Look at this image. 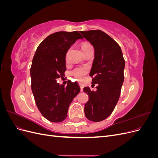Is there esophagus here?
I'll return each mask as SVG.
<instances>
[{
    "label": "esophagus",
    "instance_id": "esophagus-1",
    "mask_svg": "<svg viewBox=\"0 0 158 158\" xmlns=\"http://www.w3.org/2000/svg\"><path fill=\"white\" fill-rule=\"evenodd\" d=\"M79 85H80V91L81 92H82L83 91V85H82V84H79Z\"/></svg>",
    "mask_w": 158,
    "mask_h": 158
}]
</instances>
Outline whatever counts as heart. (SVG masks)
Here are the masks:
<instances>
[{
	"mask_svg": "<svg viewBox=\"0 0 158 158\" xmlns=\"http://www.w3.org/2000/svg\"><path fill=\"white\" fill-rule=\"evenodd\" d=\"M92 46L89 43L84 42L81 45L82 47V49L84 50V49L87 48V47ZM66 59H67V54L66 55ZM88 69L85 66H80V67H76L74 69H73L70 72V75L77 80V81H82L84 77L85 74L88 73Z\"/></svg>",
	"mask_w": 158,
	"mask_h": 158,
	"instance_id": "heart-1",
	"label": "heart"
}]
</instances>
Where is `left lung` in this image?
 I'll use <instances>...</instances> for the list:
<instances>
[{
    "label": "left lung",
    "instance_id": "left-lung-1",
    "mask_svg": "<svg viewBox=\"0 0 158 158\" xmlns=\"http://www.w3.org/2000/svg\"><path fill=\"white\" fill-rule=\"evenodd\" d=\"M80 32L94 47L89 76L92 83L98 84L95 92L84 88L89 97L85 115L91 121H102L112 113L120 97L125 62L120 46L107 33L99 30Z\"/></svg>",
    "mask_w": 158,
    "mask_h": 158
}]
</instances>
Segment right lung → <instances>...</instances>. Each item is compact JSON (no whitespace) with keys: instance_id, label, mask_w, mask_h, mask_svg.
Listing matches in <instances>:
<instances>
[{"instance_id":"obj_1","label":"right lung","mask_w":158,"mask_h":158,"mask_svg":"<svg viewBox=\"0 0 158 158\" xmlns=\"http://www.w3.org/2000/svg\"><path fill=\"white\" fill-rule=\"evenodd\" d=\"M78 39H83L78 31L55 32L41 43L33 58L31 90L39 111L51 122L64 120L70 103L80 91L76 82H68L66 87L56 83L66 71V52Z\"/></svg>"}]
</instances>
